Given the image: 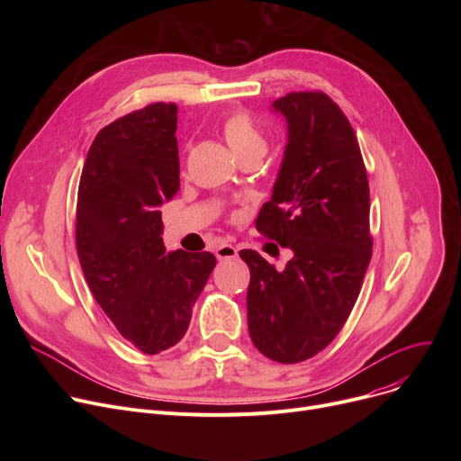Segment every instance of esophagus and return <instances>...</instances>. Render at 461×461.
Wrapping results in <instances>:
<instances>
[{"mask_svg": "<svg viewBox=\"0 0 461 461\" xmlns=\"http://www.w3.org/2000/svg\"><path fill=\"white\" fill-rule=\"evenodd\" d=\"M214 254H216V258L221 259V261L233 259V258H237V249L233 245H221V247L214 250Z\"/></svg>", "mask_w": 461, "mask_h": 461, "instance_id": "1", "label": "esophagus"}]
</instances>
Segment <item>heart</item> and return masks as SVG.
<instances>
[{
  "label": "heart",
  "instance_id": "1",
  "mask_svg": "<svg viewBox=\"0 0 461 461\" xmlns=\"http://www.w3.org/2000/svg\"><path fill=\"white\" fill-rule=\"evenodd\" d=\"M222 134L230 149L239 158L250 155L261 157L265 149H267V138H265L261 127L256 123V119L247 112H235L228 115L222 123Z\"/></svg>",
  "mask_w": 461,
  "mask_h": 461
}]
</instances>
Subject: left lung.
<instances>
[{
  "label": "left lung",
  "instance_id": "8db88e82",
  "mask_svg": "<svg viewBox=\"0 0 461 461\" xmlns=\"http://www.w3.org/2000/svg\"><path fill=\"white\" fill-rule=\"evenodd\" d=\"M273 108L287 121V143L256 230L292 259L276 271L256 250L239 256L250 269L254 346L295 365L334 340L357 303L372 258L370 186L353 127L330 96L295 91Z\"/></svg>",
  "mask_w": 461,
  "mask_h": 461
}]
</instances>
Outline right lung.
Wrapping results in <instances>:
<instances>
[{
    "instance_id": "1",
    "label": "right lung",
    "mask_w": 461,
    "mask_h": 461,
    "mask_svg": "<svg viewBox=\"0 0 461 461\" xmlns=\"http://www.w3.org/2000/svg\"><path fill=\"white\" fill-rule=\"evenodd\" d=\"M177 106L155 103L93 140L78 186L77 250L95 301L136 349L185 336L212 273L211 252H166L158 207L179 190Z\"/></svg>"
}]
</instances>
